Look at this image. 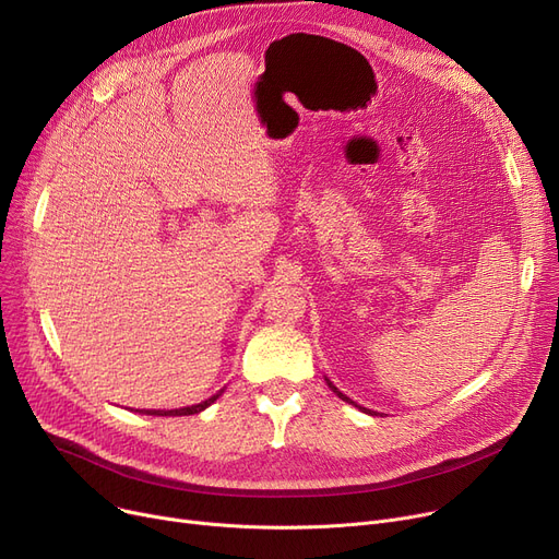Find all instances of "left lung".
<instances>
[{"label":"left lung","instance_id":"left-lung-1","mask_svg":"<svg viewBox=\"0 0 559 559\" xmlns=\"http://www.w3.org/2000/svg\"><path fill=\"white\" fill-rule=\"evenodd\" d=\"M326 383H329V388H331V390H333V392H335V394H337V396H340L342 401H346V403H350V405H356V407H360L358 403H354V401H350V399H348L346 394H342V392H340V390H337V388H335V385L331 383V380H329V378H326ZM360 409H362V413H369V409H367V407H360ZM369 415H373V413H369Z\"/></svg>","mask_w":559,"mask_h":559}]
</instances>
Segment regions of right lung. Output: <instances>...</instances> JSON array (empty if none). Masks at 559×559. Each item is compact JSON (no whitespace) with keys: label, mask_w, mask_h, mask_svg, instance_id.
Segmentation results:
<instances>
[{"label":"right lung","mask_w":559,"mask_h":559,"mask_svg":"<svg viewBox=\"0 0 559 559\" xmlns=\"http://www.w3.org/2000/svg\"><path fill=\"white\" fill-rule=\"evenodd\" d=\"M219 396H222V392L215 394V396H211V399L201 401V403H197V405L176 407V409H144V415H156V417H186V415H197V413H201V409L209 407L211 403H215Z\"/></svg>","instance_id":"right-lung-1"}]
</instances>
